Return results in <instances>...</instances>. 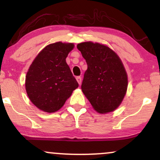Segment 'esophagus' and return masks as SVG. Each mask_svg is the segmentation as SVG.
<instances>
[{
    "label": "esophagus",
    "instance_id": "obj_1",
    "mask_svg": "<svg viewBox=\"0 0 160 160\" xmlns=\"http://www.w3.org/2000/svg\"><path fill=\"white\" fill-rule=\"evenodd\" d=\"M76 80H77V81H78V82L79 83V85L81 84L82 79H81V78H80V77H77V78H76Z\"/></svg>",
    "mask_w": 160,
    "mask_h": 160
}]
</instances>
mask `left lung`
Instances as JSON below:
<instances>
[{
	"label": "left lung",
	"mask_w": 160,
	"mask_h": 160,
	"mask_svg": "<svg viewBox=\"0 0 160 160\" xmlns=\"http://www.w3.org/2000/svg\"><path fill=\"white\" fill-rule=\"evenodd\" d=\"M78 47L88 68L81 89L96 112H114L122 102L128 88V75L122 60L108 46L83 42Z\"/></svg>",
	"instance_id": "1"
}]
</instances>
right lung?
Returning a JSON list of instances; mask_svg holds the SVG:
<instances>
[{
  "instance_id": "right-lung-1",
  "label": "right lung",
  "mask_w": 160,
  "mask_h": 160,
  "mask_svg": "<svg viewBox=\"0 0 160 160\" xmlns=\"http://www.w3.org/2000/svg\"><path fill=\"white\" fill-rule=\"evenodd\" d=\"M74 47L72 43L46 46L36 56L26 76L29 100L44 112H58L78 87L66 58Z\"/></svg>"
}]
</instances>
